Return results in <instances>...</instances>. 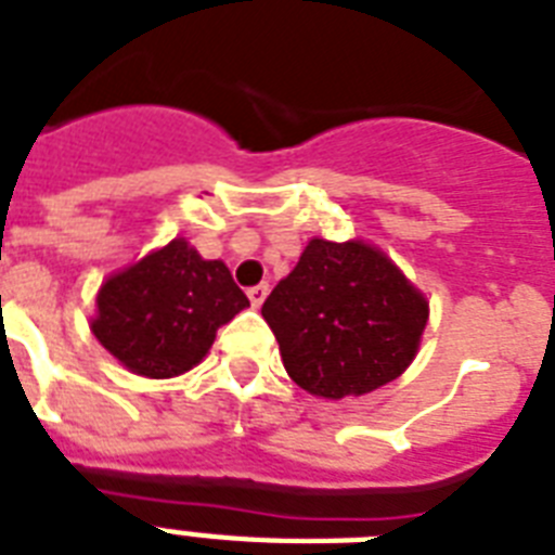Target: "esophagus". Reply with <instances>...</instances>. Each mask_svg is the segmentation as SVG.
<instances>
[{"instance_id":"obj_1","label":"esophagus","mask_w":555,"mask_h":555,"mask_svg":"<svg viewBox=\"0 0 555 555\" xmlns=\"http://www.w3.org/2000/svg\"><path fill=\"white\" fill-rule=\"evenodd\" d=\"M268 291H270V285H268V282H262V285L250 287V291H248V299H250V305H254V307H259V305H262V301L268 299Z\"/></svg>"}]
</instances>
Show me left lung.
I'll use <instances>...</instances> for the list:
<instances>
[{
    "mask_svg": "<svg viewBox=\"0 0 555 555\" xmlns=\"http://www.w3.org/2000/svg\"><path fill=\"white\" fill-rule=\"evenodd\" d=\"M262 315L287 375L310 395L341 400L389 384L412 364L428 305L380 250L310 240Z\"/></svg>",
    "mask_w": 555,
    "mask_h": 555,
    "instance_id": "obj_1",
    "label": "left lung"
}]
</instances>
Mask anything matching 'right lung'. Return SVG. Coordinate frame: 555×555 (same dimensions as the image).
I'll list each match as a JSON object with an SVG mask.
<instances>
[{
  "label": "right lung",
  "instance_id": "right-lung-1",
  "mask_svg": "<svg viewBox=\"0 0 555 555\" xmlns=\"http://www.w3.org/2000/svg\"><path fill=\"white\" fill-rule=\"evenodd\" d=\"M248 305L220 259H203L185 240H171L106 279L92 333L138 375L171 378L199 364L217 330Z\"/></svg>",
  "mask_w": 555,
  "mask_h": 555
}]
</instances>
